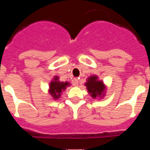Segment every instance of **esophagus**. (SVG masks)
Segmentation results:
<instances>
[{
    "mask_svg": "<svg viewBox=\"0 0 150 150\" xmlns=\"http://www.w3.org/2000/svg\"><path fill=\"white\" fill-rule=\"evenodd\" d=\"M72 84L74 86H79V80L77 79H74L72 80Z\"/></svg>",
    "mask_w": 150,
    "mask_h": 150,
    "instance_id": "34e87169",
    "label": "esophagus"
}]
</instances>
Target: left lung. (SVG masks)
Returning <instances> with one entry per match:
<instances>
[{
    "instance_id": "obj_1",
    "label": "left lung",
    "mask_w": 150,
    "mask_h": 150,
    "mask_svg": "<svg viewBox=\"0 0 150 150\" xmlns=\"http://www.w3.org/2000/svg\"><path fill=\"white\" fill-rule=\"evenodd\" d=\"M87 91L91 98L94 99L103 98L105 96L107 86L104 82L98 79L97 75H91L85 83Z\"/></svg>"
}]
</instances>
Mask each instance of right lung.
Segmentation results:
<instances>
[{
    "instance_id": "add662e5",
    "label": "right lung",
    "mask_w": 150,
    "mask_h": 150,
    "mask_svg": "<svg viewBox=\"0 0 150 150\" xmlns=\"http://www.w3.org/2000/svg\"><path fill=\"white\" fill-rule=\"evenodd\" d=\"M70 86L71 83L69 82H61L59 76H55L49 85L48 92L53 100H57L62 96V92Z\"/></svg>"
}]
</instances>
